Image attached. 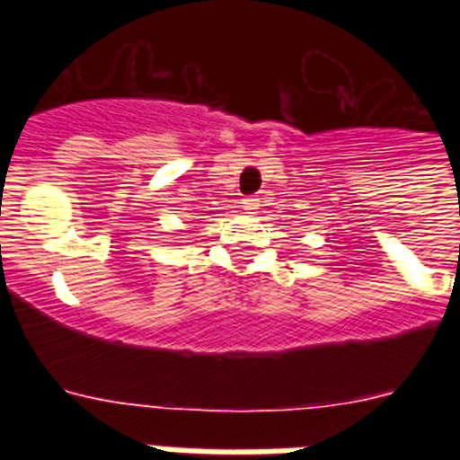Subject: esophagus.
<instances>
[{
  "instance_id": "obj_1",
  "label": "esophagus",
  "mask_w": 460,
  "mask_h": 460,
  "mask_svg": "<svg viewBox=\"0 0 460 460\" xmlns=\"http://www.w3.org/2000/svg\"><path fill=\"white\" fill-rule=\"evenodd\" d=\"M260 198H255V195H251V198H243V209L249 211V214H255V211L260 209Z\"/></svg>"
}]
</instances>
